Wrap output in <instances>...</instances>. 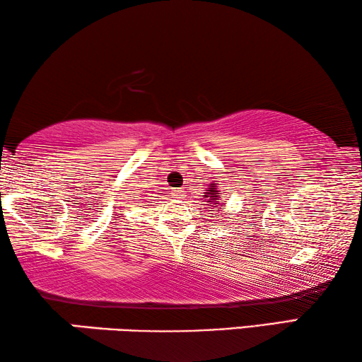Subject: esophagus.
Returning <instances> with one entry per match:
<instances>
[{
  "instance_id": "esophagus-1",
  "label": "esophagus",
  "mask_w": 362,
  "mask_h": 362,
  "mask_svg": "<svg viewBox=\"0 0 362 362\" xmlns=\"http://www.w3.org/2000/svg\"><path fill=\"white\" fill-rule=\"evenodd\" d=\"M174 197H175V198H182V197H183V190H182V188H175V190H174Z\"/></svg>"
}]
</instances>
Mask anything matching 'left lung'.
<instances>
[{
    "instance_id": "8db88e82",
    "label": "left lung",
    "mask_w": 362,
    "mask_h": 362,
    "mask_svg": "<svg viewBox=\"0 0 362 362\" xmlns=\"http://www.w3.org/2000/svg\"><path fill=\"white\" fill-rule=\"evenodd\" d=\"M203 198L206 199V203H208V204L211 206V208H212V206H214V204H221V203H222V202H219V198H221V193L217 192V188H216L214 183H211L208 190L204 192ZM222 204H223V203H222Z\"/></svg>"
}]
</instances>
